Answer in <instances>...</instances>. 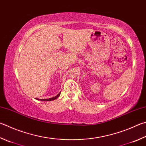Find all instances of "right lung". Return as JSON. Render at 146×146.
<instances>
[{"mask_svg": "<svg viewBox=\"0 0 146 146\" xmlns=\"http://www.w3.org/2000/svg\"><path fill=\"white\" fill-rule=\"evenodd\" d=\"M60 93H59V94H57L56 96H55V97H53V98H48V99H36V100H41V101H52V100H55V99H57L58 97H59V96H60Z\"/></svg>", "mask_w": 146, "mask_h": 146, "instance_id": "right-lung-1", "label": "right lung"}]
</instances>
